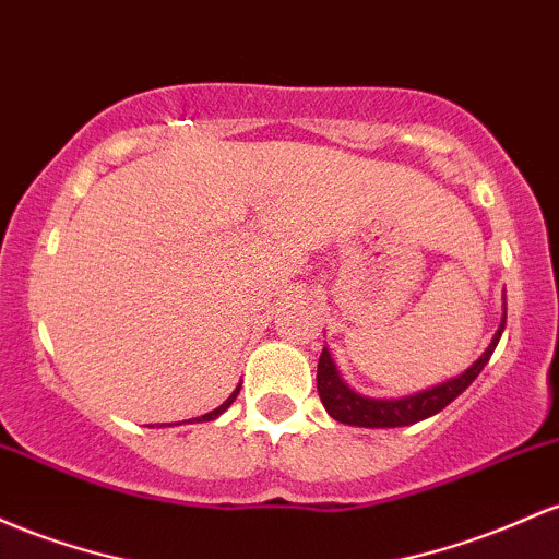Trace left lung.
I'll return each mask as SVG.
<instances>
[{
	"instance_id": "8db88e82",
	"label": "left lung",
	"mask_w": 559,
	"mask_h": 559,
	"mask_svg": "<svg viewBox=\"0 0 559 559\" xmlns=\"http://www.w3.org/2000/svg\"><path fill=\"white\" fill-rule=\"evenodd\" d=\"M501 322L497 332H493L491 343L483 354L475 359L462 374L449 378L438 385L425 388V391L409 393V396L399 399H372L361 396L346 380L341 378V369H337L335 359L330 356V348H322L317 364V391L322 399L324 409L332 419L343 425H354V428H404V425H415L419 419H428L438 415L441 409L460 396L462 391H467L469 382L480 374V369L486 367L491 359L493 348H497L501 332H504V319H507V300L501 304Z\"/></svg>"
}]
</instances>
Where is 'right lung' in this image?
<instances>
[{
    "label": "right lung",
    "instance_id": "1",
    "mask_svg": "<svg viewBox=\"0 0 559 559\" xmlns=\"http://www.w3.org/2000/svg\"><path fill=\"white\" fill-rule=\"evenodd\" d=\"M237 393H240V385H237V388H235V391H231V393H229V399H227V401H224V404H222V406H216V409H213V412H209V415H200V417H192V419H187V423H211V419H216L218 415H224V412H227V409H229V406H231V401H235V399H237ZM163 425H171V423H163ZM163 425H160V428H163ZM174 425H181V423H174Z\"/></svg>",
    "mask_w": 559,
    "mask_h": 559
}]
</instances>
